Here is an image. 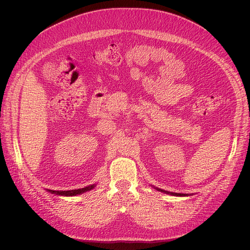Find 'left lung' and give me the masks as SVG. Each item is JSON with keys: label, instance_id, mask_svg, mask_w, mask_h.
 <instances>
[{"label": "left lung", "instance_id": "left-lung-1", "mask_svg": "<svg viewBox=\"0 0 250 250\" xmlns=\"http://www.w3.org/2000/svg\"><path fill=\"white\" fill-rule=\"evenodd\" d=\"M158 191H162V192H165V193H167V194H171V195H174V196H186V194H181V193H170V192H168V191H164V190H160V188H156Z\"/></svg>", "mask_w": 250, "mask_h": 250}]
</instances>
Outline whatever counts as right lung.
I'll return each mask as SVG.
<instances>
[{
	"label": "right lung",
	"mask_w": 250,
	"mask_h": 250,
	"mask_svg": "<svg viewBox=\"0 0 250 250\" xmlns=\"http://www.w3.org/2000/svg\"><path fill=\"white\" fill-rule=\"evenodd\" d=\"M95 188V185L92 186H88L85 188H78V190H70V191H53V190H49V192H51L52 194H56V195H63V196H75V195H79L84 193L86 191L92 190V188Z\"/></svg>",
	"instance_id": "1"
}]
</instances>
